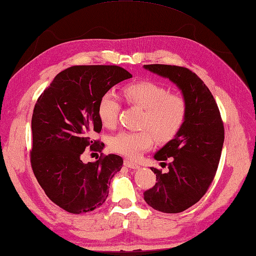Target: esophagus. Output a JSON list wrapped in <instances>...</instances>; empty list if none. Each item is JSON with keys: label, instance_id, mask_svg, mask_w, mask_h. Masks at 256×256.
Returning a JSON list of instances; mask_svg holds the SVG:
<instances>
[{"label": "esophagus", "instance_id": "34e87169", "mask_svg": "<svg viewBox=\"0 0 256 256\" xmlns=\"http://www.w3.org/2000/svg\"><path fill=\"white\" fill-rule=\"evenodd\" d=\"M124 166H126L127 168H134V170H137V168H140L139 164L134 163V162H132V161H129V160H124Z\"/></svg>", "mask_w": 256, "mask_h": 256}]
</instances>
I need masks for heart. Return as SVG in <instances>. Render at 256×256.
<instances>
[{"mask_svg": "<svg viewBox=\"0 0 256 256\" xmlns=\"http://www.w3.org/2000/svg\"><path fill=\"white\" fill-rule=\"evenodd\" d=\"M128 104L144 110L139 132H119L110 140V150L130 158H137L150 149L154 137L161 142L172 140L183 128L187 117V103L184 96L170 93L161 83L138 81L122 90ZM120 102L114 92L102 95L98 106L100 122L112 128L116 124Z\"/></svg>", "mask_w": 256, "mask_h": 256, "instance_id": "b5f03b06", "label": "heart"}]
</instances>
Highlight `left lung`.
Returning a JSON list of instances; mask_svg holds the SVG:
<instances>
[{
  "label": "left lung",
  "mask_w": 256,
  "mask_h": 256,
  "mask_svg": "<svg viewBox=\"0 0 256 256\" xmlns=\"http://www.w3.org/2000/svg\"><path fill=\"white\" fill-rule=\"evenodd\" d=\"M144 69L168 78L182 90L187 117L176 137L158 150L154 158L168 171L151 168L156 183L144 192L149 206L158 212L178 214L195 205L212 185L224 140V122L212 94L196 73L184 66L146 64Z\"/></svg>",
  "instance_id": "1"
}]
</instances>
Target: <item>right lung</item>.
I'll return each instance as SVG.
<instances>
[{"label": "right lung", "instance_id": "add662e5", "mask_svg": "<svg viewBox=\"0 0 256 256\" xmlns=\"http://www.w3.org/2000/svg\"><path fill=\"white\" fill-rule=\"evenodd\" d=\"M132 78L118 66H73L56 76L39 96L32 117L30 163L49 200L70 214L100 207L110 180L122 166V158L100 156L83 163L85 148L100 152L104 144L93 140L102 122L98 114L102 95Z\"/></svg>", "mask_w": 256, "mask_h": 256}]
</instances>
